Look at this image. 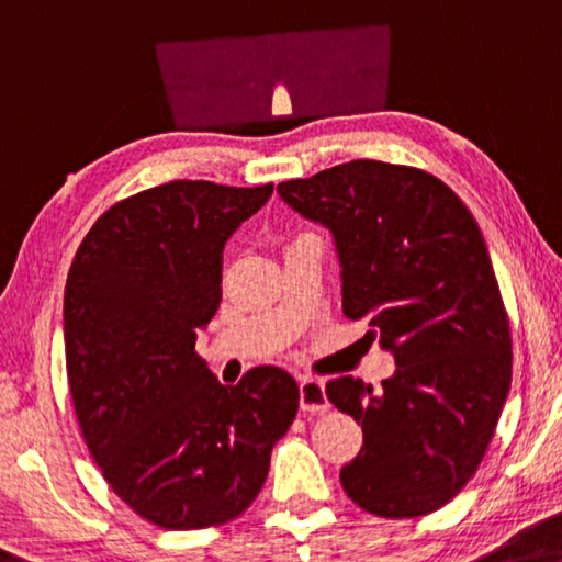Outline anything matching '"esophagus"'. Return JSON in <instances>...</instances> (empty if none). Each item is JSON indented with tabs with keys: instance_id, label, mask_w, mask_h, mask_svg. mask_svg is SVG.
<instances>
[{
	"instance_id": "34e87169",
	"label": "esophagus",
	"mask_w": 562,
	"mask_h": 562,
	"mask_svg": "<svg viewBox=\"0 0 562 562\" xmlns=\"http://www.w3.org/2000/svg\"><path fill=\"white\" fill-rule=\"evenodd\" d=\"M300 407L305 409V413H325V409H329L323 380L310 375L300 378Z\"/></svg>"
}]
</instances>
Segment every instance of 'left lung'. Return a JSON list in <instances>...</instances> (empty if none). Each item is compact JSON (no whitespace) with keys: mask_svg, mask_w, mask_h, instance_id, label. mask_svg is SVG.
<instances>
[{"mask_svg":"<svg viewBox=\"0 0 562 562\" xmlns=\"http://www.w3.org/2000/svg\"><path fill=\"white\" fill-rule=\"evenodd\" d=\"M325 225L342 267V313L395 355L380 393L350 375L325 395L362 425L345 493L380 518L450 503L483 462L513 375L510 323L485 239L438 177L378 159L278 184Z\"/></svg>","mask_w":562,"mask_h":562,"instance_id":"left-lung-1","label":"left lung"}]
</instances>
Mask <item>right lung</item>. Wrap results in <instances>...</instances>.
<instances>
[{"mask_svg":"<svg viewBox=\"0 0 562 562\" xmlns=\"http://www.w3.org/2000/svg\"><path fill=\"white\" fill-rule=\"evenodd\" d=\"M272 184L175 180L112 204L65 288L79 430L110 487L165 530L235 520L265 485L300 387L272 364L222 385L194 352L222 300V249Z\"/></svg>","mask_w":562,"mask_h":562,"instance_id":"add662e5","label":"right lung"}]
</instances>
